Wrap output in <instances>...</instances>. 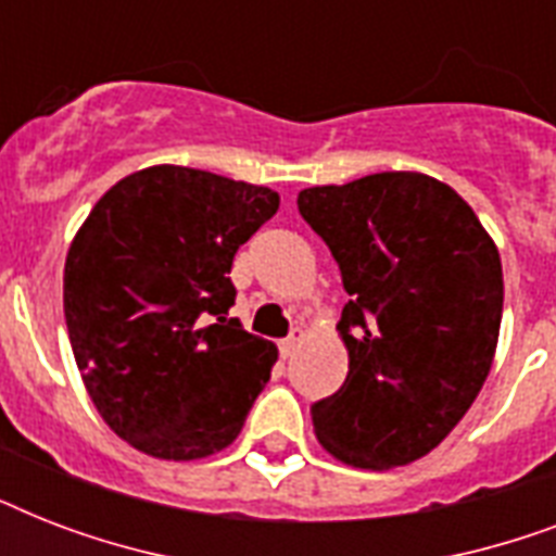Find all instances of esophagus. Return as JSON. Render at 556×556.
Returning a JSON list of instances; mask_svg holds the SVG:
<instances>
[{"label":"esophagus","instance_id":"obj_1","mask_svg":"<svg viewBox=\"0 0 556 556\" xmlns=\"http://www.w3.org/2000/svg\"><path fill=\"white\" fill-rule=\"evenodd\" d=\"M303 343V329H294L286 340H279V355L282 357H294V352Z\"/></svg>","mask_w":556,"mask_h":556}]
</instances>
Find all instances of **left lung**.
<instances>
[{
  "instance_id": "8db88e82",
  "label": "left lung",
  "mask_w": 556,
  "mask_h": 556,
  "mask_svg": "<svg viewBox=\"0 0 556 556\" xmlns=\"http://www.w3.org/2000/svg\"><path fill=\"white\" fill-rule=\"evenodd\" d=\"M349 303L338 331L346 383L312 409L326 453L392 470L447 439L493 366L502 260L473 207L424 173H375L300 190Z\"/></svg>"
}]
</instances>
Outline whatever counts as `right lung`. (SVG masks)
<instances>
[{
    "mask_svg": "<svg viewBox=\"0 0 556 556\" xmlns=\"http://www.w3.org/2000/svg\"><path fill=\"white\" fill-rule=\"evenodd\" d=\"M279 192L155 164L109 187L65 256L63 308L91 404L152 458L230 447L277 364L270 340L227 317L230 268Z\"/></svg>",
    "mask_w": 556,
    "mask_h": 556,
    "instance_id": "add662e5",
    "label": "right lung"
}]
</instances>
